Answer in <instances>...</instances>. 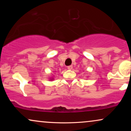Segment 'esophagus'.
<instances>
[{
	"mask_svg": "<svg viewBox=\"0 0 131 131\" xmlns=\"http://www.w3.org/2000/svg\"><path fill=\"white\" fill-rule=\"evenodd\" d=\"M68 70H71L72 69H73V66H72V65L68 66Z\"/></svg>",
	"mask_w": 131,
	"mask_h": 131,
	"instance_id": "1",
	"label": "esophagus"
}]
</instances>
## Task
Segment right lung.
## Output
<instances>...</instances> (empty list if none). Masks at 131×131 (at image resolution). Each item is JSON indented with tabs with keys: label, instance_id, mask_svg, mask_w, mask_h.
Wrapping results in <instances>:
<instances>
[{
	"label": "right lung",
	"instance_id": "1",
	"mask_svg": "<svg viewBox=\"0 0 131 131\" xmlns=\"http://www.w3.org/2000/svg\"><path fill=\"white\" fill-rule=\"evenodd\" d=\"M49 79H50V81H53V80H54V78L53 77V76H52V77L49 78Z\"/></svg>",
	"mask_w": 131,
	"mask_h": 131
}]
</instances>
